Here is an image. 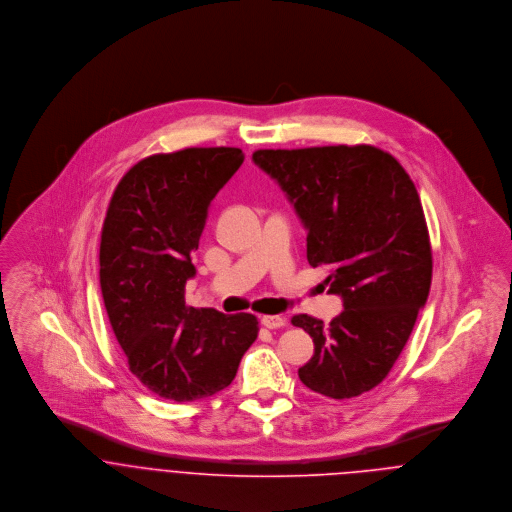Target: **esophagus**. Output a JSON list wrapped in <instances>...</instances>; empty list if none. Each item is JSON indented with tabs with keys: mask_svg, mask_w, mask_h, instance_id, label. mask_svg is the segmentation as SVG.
<instances>
[{
	"mask_svg": "<svg viewBox=\"0 0 512 512\" xmlns=\"http://www.w3.org/2000/svg\"><path fill=\"white\" fill-rule=\"evenodd\" d=\"M260 321L266 329H282L286 325V319L282 315H262Z\"/></svg>",
	"mask_w": 512,
	"mask_h": 512,
	"instance_id": "34e87169",
	"label": "esophagus"
}]
</instances>
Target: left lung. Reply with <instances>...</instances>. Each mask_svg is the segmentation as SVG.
<instances>
[{
  "label": "left lung",
  "mask_w": 512,
  "mask_h": 512,
  "mask_svg": "<svg viewBox=\"0 0 512 512\" xmlns=\"http://www.w3.org/2000/svg\"><path fill=\"white\" fill-rule=\"evenodd\" d=\"M254 163L288 195L307 230V262L329 266L343 311L329 323L293 315L315 353L301 382L343 400L378 386L426 305L432 246L420 195L404 167L374 146L258 149Z\"/></svg>",
  "instance_id": "left-lung-1"
}]
</instances>
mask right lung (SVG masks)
<instances>
[{"mask_svg":"<svg viewBox=\"0 0 512 512\" xmlns=\"http://www.w3.org/2000/svg\"><path fill=\"white\" fill-rule=\"evenodd\" d=\"M238 147H187L138 161L102 226L100 288L132 374L153 394L193 402L224 390L258 337L252 313L185 303L211 201L242 165Z\"/></svg>","mask_w":512,"mask_h":512,"instance_id":"right-lung-1","label":"right lung"}]
</instances>
